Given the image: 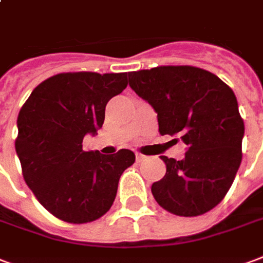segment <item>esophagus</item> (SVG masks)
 <instances>
[{
  "mask_svg": "<svg viewBox=\"0 0 263 263\" xmlns=\"http://www.w3.org/2000/svg\"><path fill=\"white\" fill-rule=\"evenodd\" d=\"M145 158V155H143V154H136V161L137 162H141Z\"/></svg>",
  "mask_w": 263,
  "mask_h": 263,
  "instance_id": "1",
  "label": "esophagus"
}]
</instances>
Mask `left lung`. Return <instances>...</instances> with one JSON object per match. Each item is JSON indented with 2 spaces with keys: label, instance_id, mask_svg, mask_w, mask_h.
Returning a JSON list of instances; mask_svg holds the SVG:
<instances>
[{
  "label": "left lung",
  "instance_id": "obj_1",
  "mask_svg": "<svg viewBox=\"0 0 263 263\" xmlns=\"http://www.w3.org/2000/svg\"><path fill=\"white\" fill-rule=\"evenodd\" d=\"M129 84L158 114L159 133L187 144L181 161L162 155L166 173L151 187L162 208L198 216L224 198L241 163L244 122L230 87L205 69L157 66L129 73Z\"/></svg>",
  "mask_w": 263,
  "mask_h": 263
}]
</instances>
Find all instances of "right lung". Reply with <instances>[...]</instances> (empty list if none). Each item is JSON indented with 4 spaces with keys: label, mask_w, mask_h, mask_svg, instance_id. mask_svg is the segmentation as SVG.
Masks as SVG:
<instances>
[{
    "label": "right lung",
    "mask_w": 263,
    "mask_h": 263,
    "mask_svg": "<svg viewBox=\"0 0 263 263\" xmlns=\"http://www.w3.org/2000/svg\"><path fill=\"white\" fill-rule=\"evenodd\" d=\"M126 87L127 73H58L35 87L19 110L15 149L22 175L55 218L88 223L114 204L120 176L136 155L84 151L83 139L102 127L106 104Z\"/></svg>",
    "instance_id": "right-lung-1"
}]
</instances>
